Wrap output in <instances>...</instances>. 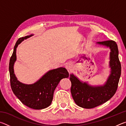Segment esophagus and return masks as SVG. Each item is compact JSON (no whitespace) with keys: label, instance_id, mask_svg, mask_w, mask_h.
<instances>
[{"label":"esophagus","instance_id":"obj_1","mask_svg":"<svg viewBox=\"0 0 126 126\" xmlns=\"http://www.w3.org/2000/svg\"><path fill=\"white\" fill-rule=\"evenodd\" d=\"M65 68L68 69V71H70L72 69V65L70 63H67L65 65Z\"/></svg>","mask_w":126,"mask_h":126}]
</instances>
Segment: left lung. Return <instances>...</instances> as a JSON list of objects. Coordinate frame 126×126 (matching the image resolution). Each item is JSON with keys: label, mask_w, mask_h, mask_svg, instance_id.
I'll return each mask as SVG.
<instances>
[{"label": "left lung", "mask_w": 126, "mask_h": 126, "mask_svg": "<svg viewBox=\"0 0 126 126\" xmlns=\"http://www.w3.org/2000/svg\"><path fill=\"white\" fill-rule=\"evenodd\" d=\"M97 43L109 47L110 49V74L105 84L99 86H90L86 82L80 81L73 74H70L72 97L78 106L87 109L101 105L113 96L116 92L121 74V65L116 43L113 40H107Z\"/></svg>", "instance_id": "8db88e82"}]
</instances>
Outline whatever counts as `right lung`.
Segmentation results:
<instances>
[{
  "label": "right lung",
  "mask_w": 126,
  "mask_h": 126,
  "mask_svg": "<svg viewBox=\"0 0 126 126\" xmlns=\"http://www.w3.org/2000/svg\"><path fill=\"white\" fill-rule=\"evenodd\" d=\"M32 35L20 38L14 46L9 66L10 86L14 94L24 105L32 109L42 110L50 105L55 88L62 79L69 77V73L65 68L60 67L47 72L33 84H26L18 80L14 72L16 48L22 41Z\"/></svg>",
  "instance_id": "add662e5"
}]
</instances>
